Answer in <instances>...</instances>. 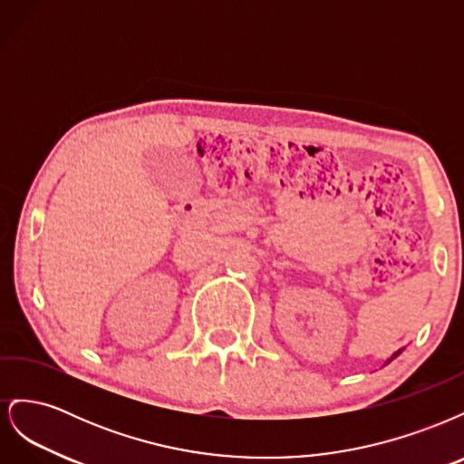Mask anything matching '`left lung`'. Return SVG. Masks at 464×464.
Returning <instances> with one entry per match:
<instances>
[{
  "label": "left lung",
  "mask_w": 464,
  "mask_h": 464,
  "mask_svg": "<svg viewBox=\"0 0 464 464\" xmlns=\"http://www.w3.org/2000/svg\"><path fill=\"white\" fill-rule=\"evenodd\" d=\"M399 354H401V350H399V353H395V354H392V358H397V356H399ZM392 358H389V362H391V360H392ZM389 362H387V363H389Z\"/></svg>",
  "instance_id": "8db88e82"
}]
</instances>
